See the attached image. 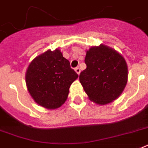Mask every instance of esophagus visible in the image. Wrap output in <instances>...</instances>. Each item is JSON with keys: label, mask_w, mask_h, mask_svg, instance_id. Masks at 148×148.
Masks as SVG:
<instances>
[{"label": "esophagus", "mask_w": 148, "mask_h": 148, "mask_svg": "<svg viewBox=\"0 0 148 148\" xmlns=\"http://www.w3.org/2000/svg\"><path fill=\"white\" fill-rule=\"evenodd\" d=\"M74 70H75V71H76V73L77 74H80V69L79 68H78V67H77V68H75V69H74Z\"/></svg>", "instance_id": "1"}]
</instances>
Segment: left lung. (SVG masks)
I'll return each mask as SVG.
<instances>
[{
  "label": "left lung",
  "instance_id": "obj_1",
  "mask_svg": "<svg viewBox=\"0 0 148 148\" xmlns=\"http://www.w3.org/2000/svg\"><path fill=\"white\" fill-rule=\"evenodd\" d=\"M86 68L80 74V84L91 101L105 105L119 97L128 80L125 60L104 45L92 47L85 57Z\"/></svg>",
  "mask_w": 148,
  "mask_h": 148
}]
</instances>
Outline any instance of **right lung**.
I'll return each instance as SVG.
<instances>
[{
	"label": "right lung",
	"instance_id": "add662e5",
	"mask_svg": "<svg viewBox=\"0 0 148 148\" xmlns=\"http://www.w3.org/2000/svg\"><path fill=\"white\" fill-rule=\"evenodd\" d=\"M77 77L69 61L59 49H55L32 60L26 71V83L36 103L46 109H55L64 103L71 85Z\"/></svg>",
	"mask_w": 148,
	"mask_h": 148
}]
</instances>
